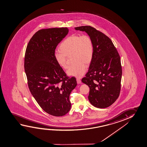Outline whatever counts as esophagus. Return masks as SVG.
Returning a JSON list of instances; mask_svg holds the SVG:
<instances>
[{"label": "esophagus", "instance_id": "obj_1", "mask_svg": "<svg viewBox=\"0 0 147 147\" xmlns=\"http://www.w3.org/2000/svg\"><path fill=\"white\" fill-rule=\"evenodd\" d=\"M77 81L78 84H81V80L79 79V78H77Z\"/></svg>", "mask_w": 147, "mask_h": 147}]
</instances>
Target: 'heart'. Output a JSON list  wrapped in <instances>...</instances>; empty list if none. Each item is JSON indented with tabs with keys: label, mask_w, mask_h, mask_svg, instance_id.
<instances>
[{
	"label": "heart",
	"mask_w": 147,
	"mask_h": 147,
	"mask_svg": "<svg viewBox=\"0 0 147 147\" xmlns=\"http://www.w3.org/2000/svg\"><path fill=\"white\" fill-rule=\"evenodd\" d=\"M60 50L54 51V58L59 65L64 69L68 67L67 57H71L73 62L68 68V75L81 78L86 71V65L91 63L93 58V44L87 35H72L63 41Z\"/></svg>",
	"instance_id": "heart-1"
}]
</instances>
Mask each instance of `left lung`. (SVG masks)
<instances>
[{"label":"left lung","instance_id":"8db88e82","mask_svg":"<svg viewBox=\"0 0 147 147\" xmlns=\"http://www.w3.org/2000/svg\"><path fill=\"white\" fill-rule=\"evenodd\" d=\"M85 32L93 44V58L82 82L90 88L88 100L98 108L108 107L119 98L121 88L120 56L109 38L90 26L75 28Z\"/></svg>","mask_w":147,"mask_h":147}]
</instances>
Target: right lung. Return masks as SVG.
I'll return each mask as SVG.
<instances>
[{"label": "right lung", "mask_w": 147, "mask_h": 147, "mask_svg": "<svg viewBox=\"0 0 147 147\" xmlns=\"http://www.w3.org/2000/svg\"><path fill=\"white\" fill-rule=\"evenodd\" d=\"M67 28L39 30L30 39L24 57L28 88L45 111L55 117L67 114L71 108L69 96L77 85L54 58L56 47L67 35Z\"/></svg>", "instance_id": "right-lung-1"}]
</instances>
